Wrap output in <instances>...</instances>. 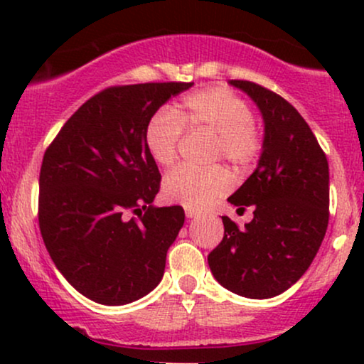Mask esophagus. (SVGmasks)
<instances>
[{
  "label": "esophagus",
  "mask_w": 364,
  "mask_h": 364,
  "mask_svg": "<svg viewBox=\"0 0 364 364\" xmlns=\"http://www.w3.org/2000/svg\"><path fill=\"white\" fill-rule=\"evenodd\" d=\"M200 212L195 210V208H186V217L188 219H195V217H198Z\"/></svg>",
  "instance_id": "esophagus-1"
}]
</instances>
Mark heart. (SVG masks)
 I'll list each match as a JSON object with an SVG mask.
<instances>
[{"label": "heart", "mask_w": 364, "mask_h": 364, "mask_svg": "<svg viewBox=\"0 0 364 364\" xmlns=\"http://www.w3.org/2000/svg\"><path fill=\"white\" fill-rule=\"evenodd\" d=\"M183 129L190 135H210V161L223 159L235 171L252 168L263 147L250 104L225 89L195 92L173 112L161 109L150 118L144 139L156 164L169 168L176 161ZM228 190L229 176L219 166L208 169L181 166L171 171L162 183V195L168 202L195 210L207 207Z\"/></svg>", "instance_id": "heart-1"}]
</instances>
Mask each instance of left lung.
Returning <instances> with one entry per match:
<instances>
[{
	"instance_id": "8db88e82",
	"label": "left lung",
	"mask_w": 364,
	"mask_h": 364,
	"mask_svg": "<svg viewBox=\"0 0 364 364\" xmlns=\"http://www.w3.org/2000/svg\"><path fill=\"white\" fill-rule=\"evenodd\" d=\"M265 123L260 161L229 202L252 223L223 217L224 237L208 253L220 286L252 299L289 289L306 272L328 225V162L306 121L286 99L248 80H231Z\"/></svg>"
}]
</instances>
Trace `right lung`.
<instances>
[{
  "label": "right lung",
  "instance_id": "add662e5",
  "mask_svg": "<svg viewBox=\"0 0 364 364\" xmlns=\"http://www.w3.org/2000/svg\"><path fill=\"white\" fill-rule=\"evenodd\" d=\"M191 85L154 82L104 89L73 112L46 150L41 235L58 270L92 301H136L164 275L185 210L152 205L161 173L144 135L159 107Z\"/></svg>",
  "mask_w": 364,
  "mask_h": 364
}]
</instances>
